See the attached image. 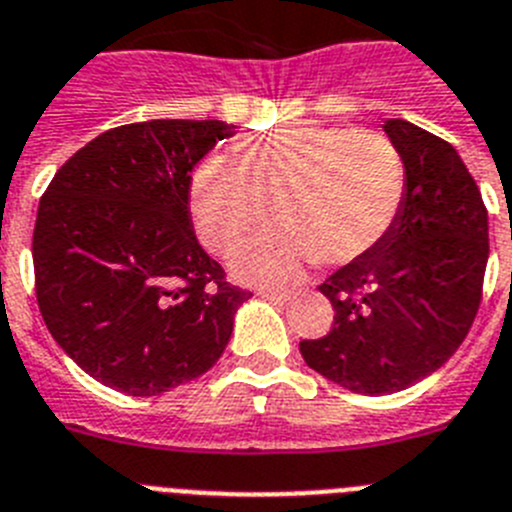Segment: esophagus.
<instances>
[{"instance_id": "esophagus-1", "label": "esophagus", "mask_w": 512, "mask_h": 512, "mask_svg": "<svg viewBox=\"0 0 512 512\" xmlns=\"http://www.w3.org/2000/svg\"><path fill=\"white\" fill-rule=\"evenodd\" d=\"M257 293H260L262 298H270V301H275V303H285V301H290V296H293L290 290H278V288H260Z\"/></svg>"}]
</instances>
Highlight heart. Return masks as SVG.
<instances>
[{
	"mask_svg": "<svg viewBox=\"0 0 512 512\" xmlns=\"http://www.w3.org/2000/svg\"><path fill=\"white\" fill-rule=\"evenodd\" d=\"M405 165L390 137L339 124L296 122L209 155L193 170L191 214L211 252L245 242L267 209L280 222L234 257L247 280L288 278L311 257L344 265L367 255L393 227Z\"/></svg>",
	"mask_w": 512,
	"mask_h": 512,
	"instance_id": "heart-1",
	"label": "heart"
}]
</instances>
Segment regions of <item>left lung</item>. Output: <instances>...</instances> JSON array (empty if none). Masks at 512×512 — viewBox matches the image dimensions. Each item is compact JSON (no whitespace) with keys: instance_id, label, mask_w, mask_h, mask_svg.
Instances as JSON below:
<instances>
[{"instance_id":"obj_1","label":"left lung","mask_w":512,"mask_h":512,"mask_svg":"<svg viewBox=\"0 0 512 512\" xmlns=\"http://www.w3.org/2000/svg\"><path fill=\"white\" fill-rule=\"evenodd\" d=\"M385 132L405 165L403 204L367 255L319 285L334 326L301 342L311 370L365 395L405 390L457 352L490 255L485 201L457 150L405 119Z\"/></svg>"}]
</instances>
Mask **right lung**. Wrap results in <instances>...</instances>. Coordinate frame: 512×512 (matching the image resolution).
I'll list each match as a JSON object with an SVG mask.
<instances>
[{
  "label": "right lung",
  "instance_id": "add662e5",
  "mask_svg": "<svg viewBox=\"0 0 512 512\" xmlns=\"http://www.w3.org/2000/svg\"><path fill=\"white\" fill-rule=\"evenodd\" d=\"M234 124H122L73 153L45 188L32 232L35 293L63 352L119 393L160 395L222 357L234 311L193 234L191 170Z\"/></svg>",
  "mask_w": 512,
  "mask_h": 512
}]
</instances>
